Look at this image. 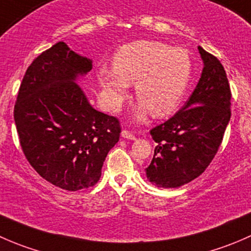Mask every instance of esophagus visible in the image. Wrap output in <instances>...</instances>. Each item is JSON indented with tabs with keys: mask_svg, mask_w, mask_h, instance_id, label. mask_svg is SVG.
Here are the masks:
<instances>
[{
	"mask_svg": "<svg viewBox=\"0 0 251 251\" xmlns=\"http://www.w3.org/2000/svg\"><path fill=\"white\" fill-rule=\"evenodd\" d=\"M121 136H123L124 138H127V140H136V136L127 130H124L123 132H121Z\"/></svg>",
	"mask_w": 251,
	"mask_h": 251,
	"instance_id": "34e87169",
	"label": "esophagus"
}]
</instances>
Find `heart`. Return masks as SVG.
I'll return each instance as SVG.
<instances>
[{"label":"heart","instance_id":"1","mask_svg":"<svg viewBox=\"0 0 251 251\" xmlns=\"http://www.w3.org/2000/svg\"><path fill=\"white\" fill-rule=\"evenodd\" d=\"M192 76V59L184 48L158 41H137L119 48L114 69L102 68L98 81L111 109L127 98L128 85H136L142 104L136 118L148 109L154 116H166L177 109Z\"/></svg>","mask_w":251,"mask_h":251}]
</instances>
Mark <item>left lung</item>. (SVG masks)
Listing matches in <instances>:
<instances>
[{"instance_id":"8db88e82","label":"left lung","mask_w":251,"mask_h":251,"mask_svg":"<svg viewBox=\"0 0 251 251\" xmlns=\"http://www.w3.org/2000/svg\"><path fill=\"white\" fill-rule=\"evenodd\" d=\"M204 62L196 90L178 113L151 130L154 156L146 169L156 187L177 188L206 170L231 119V88L224 65L198 47Z\"/></svg>"}]
</instances>
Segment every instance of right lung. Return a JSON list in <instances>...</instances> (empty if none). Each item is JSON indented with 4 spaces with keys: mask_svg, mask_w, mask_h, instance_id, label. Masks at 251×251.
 I'll return each instance as SVG.
<instances>
[{
    "mask_svg": "<svg viewBox=\"0 0 251 251\" xmlns=\"http://www.w3.org/2000/svg\"><path fill=\"white\" fill-rule=\"evenodd\" d=\"M92 60L63 41L32 60L14 105L20 147L36 173L65 191L95 186L118 143V118L96 110L75 83Z\"/></svg>",
    "mask_w": 251,
    "mask_h": 251,
    "instance_id": "right-lung-1",
    "label": "right lung"
}]
</instances>
